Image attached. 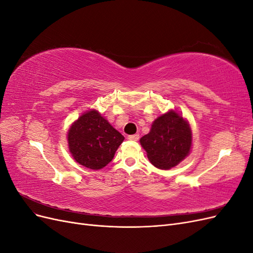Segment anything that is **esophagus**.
I'll list each match as a JSON object with an SVG mask.
<instances>
[{"label": "esophagus", "mask_w": 253, "mask_h": 253, "mask_svg": "<svg viewBox=\"0 0 253 253\" xmlns=\"http://www.w3.org/2000/svg\"><path fill=\"white\" fill-rule=\"evenodd\" d=\"M127 139H129V140H134V141H137V140L139 139V135H138V134L129 135V136H127Z\"/></svg>", "instance_id": "34e87169"}]
</instances>
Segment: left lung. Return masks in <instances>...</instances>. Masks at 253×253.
Segmentation results:
<instances>
[{
	"mask_svg": "<svg viewBox=\"0 0 253 253\" xmlns=\"http://www.w3.org/2000/svg\"><path fill=\"white\" fill-rule=\"evenodd\" d=\"M140 143L153 166L168 170L189 154L192 132L180 115L170 111L153 122L150 133L141 137Z\"/></svg>",
	"mask_w": 253,
	"mask_h": 253,
	"instance_id": "1",
	"label": "left lung"
}]
</instances>
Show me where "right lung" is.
<instances>
[{"label": "right lung", "instance_id": "add662e5", "mask_svg": "<svg viewBox=\"0 0 253 253\" xmlns=\"http://www.w3.org/2000/svg\"><path fill=\"white\" fill-rule=\"evenodd\" d=\"M67 140L76 162L88 169L99 170L112 162L125 137L93 110L74 122Z\"/></svg>", "mask_w": 253, "mask_h": 253}]
</instances>
